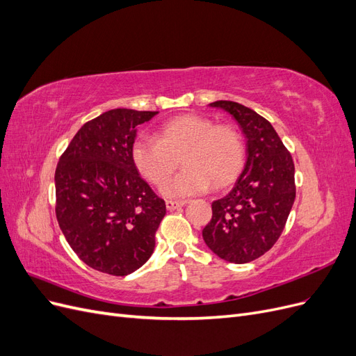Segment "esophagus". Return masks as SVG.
<instances>
[{"label":"esophagus","instance_id":"obj_1","mask_svg":"<svg viewBox=\"0 0 356 356\" xmlns=\"http://www.w3.org/2000/svg\"><path fill=\"white\" fill-rule=\"evenodd\" d=\"M186 203H187L186 200H179V202H177V200H166V208H168V211H174V209H178L181 207H184Z\"/></svg>","mask_w":356,"mask_h":356}]
</instances>
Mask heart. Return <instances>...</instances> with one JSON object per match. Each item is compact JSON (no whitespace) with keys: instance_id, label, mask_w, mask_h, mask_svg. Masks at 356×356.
I'll return each mask as SVG.
<instances>
[{"instance_id":"obj_1","label":"heart","mask_w":356,"mask_h":356,"mask_svg":"<svg viewBox=\"0 0 356 356\" xmlns=\"http://www.w3.org/2000/svg\"><path fill=\"white\" fill-rule=\"evenodd\" d=\"M132 161L147 181L161 186L175 170H184L161 188L169 197H187L230 184L245 161V144L233 126L215 124L207 117L184 114L166 122L159 139L141 135L132 144Z\"/></svg>"}]
</instances>
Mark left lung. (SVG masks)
<instances>
[{"instance_id": "left-lung-1", "label": "left lung", "mask_w": 356, "mask_h": 356, "mask_svg": "<svg viewBox=\"0 0 356 356\" xmlns=\"http://www.w3.org/2000/svg\"><path fill=\"white\" fill-rule=\"evenodd\" d=\"M229 113L246 138V161L229 195L212 202L202 236L225 261L245 264L266 254L281 236L296 199L294 161L273 126L245 105L209 104Z\"/></svg>"}]
</instances>
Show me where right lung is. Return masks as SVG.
<instances>
[{"instance_id":"right-lung-1","label":"right lung","mask_w":356,"mask_h":356,"mask_svg":"<svg viewBox=\"0 0 356 356\" xmlns=\"http://www.w3.org/2000/svg\"><path fill=\"white\" fill-rule=\"evenodd\" d=\"M159 111L110 110L81 126L55 172L56 218L72 251L114 276L138 270L152 257L166 213L132 161L136 127Z\"/></svg>"}]
</instances>
